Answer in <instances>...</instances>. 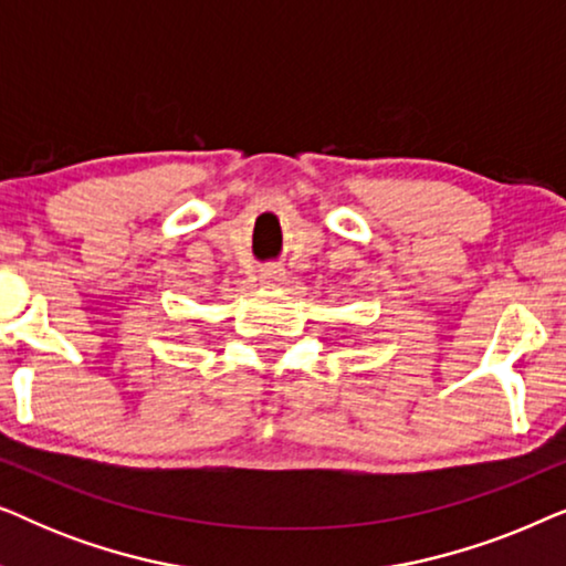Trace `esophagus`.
I'll return each instance as SVG.
<instances>
[{
	"label": "esophagus",
	"mask_w": 566,
	"mask_h": 566,
	"mask_svg": "<svg viewBox=\"0 0 566 566\" xmlns=\"http://www.w3.org/2000/svg\"><path fill=\"white\" fill-rule=\"evenodd\" d=\"M285 281V270L277 268V265H268L260 270V285H265V289H277Z\"/></svg>",
	"instance_id": "1"
}]
</instances>
